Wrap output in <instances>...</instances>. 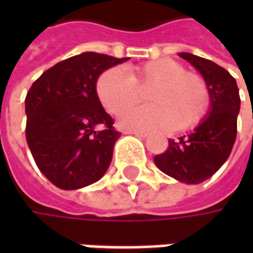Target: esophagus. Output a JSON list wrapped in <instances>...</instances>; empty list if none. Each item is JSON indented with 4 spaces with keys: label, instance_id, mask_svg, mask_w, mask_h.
Here are the masks:
<instances>
[{
    "label": "esophagus",
    "instance_id": "esophagus-1",
    "mask_svg": "<svg viewBox=\"0 0 253 253\" xmlns=\"http://www.w3.org/2000/svg\"><path fill=\"white\" fill-rule=\"evenodd\" d=\"M126 133H131V135H135L138 138H146L148 135L145 132H139V131H126Z\"/></svg>",
    "mask_w": 253,
    "mask_h": 253
}]
</instances>
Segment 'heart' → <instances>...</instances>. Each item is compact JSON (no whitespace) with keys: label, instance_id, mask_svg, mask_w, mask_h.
Listing matches in <instances>:
<instances>
[{"label":"heart","instance_id":"obj_1","mask_svg":"<svg viewBox=\"0 0 253 253\" xmlns=\"http://www.w3.org/2000/svg\"><path fill=\"white\" fill-rule=\"evenodd\" d=\"M149 86L147 101L152 106L126 113L120 120L125 129L142 132L187 131L196 128L207 115L210 91L206 80L169 57L138 64L131 76L121 67L102 72L95 83V94L104 110L112 115L124 114L140 99V90Z\"/></svg>","mask_w":253,"mask_h":253}]
</instances>
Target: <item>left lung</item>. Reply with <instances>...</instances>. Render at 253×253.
I'll return each mask as SVG.
<instances>
[{"label": "left lung", "instance_id": "1", "mask_svg": "<svg viewBox=\"0 0 253 253\" xmlns=\"http://www.w3.org/2000/svg\"><path fill=\"white\" fill-rule=\"evenodd\" d=\"M204 77L210 91V110L193 133L169 139L155 165L173 179L199 184L210 179L228 159L237 138L241 98L235 79L217 63L191 53H179Z\"/></svg>", "mask_w": 253, "mask_h": 253}]
</instances>
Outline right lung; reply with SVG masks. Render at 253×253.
Masks as SVG:
<instances>
[{"label": "right lung", "mask_w": 253, "mask_h": 253, "mask_svg": "<svg viewBox=\"0 0 253 253\" xmlns=\"http://www.w3.org/2000/svg\"><path fill=\"white\" fill-rule=\"evenodd\" d=\"M128 59L84 52L54 64L29 88L26 142L36 166L56 187L82 189L108 169L121 133L98 101L95 83L102 72Z\"/></svg>", "instance_id": "right-lung-1"}]
</instances>
